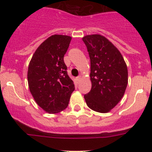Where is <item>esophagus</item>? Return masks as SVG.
Returning <instances> with one entry per match:
<instances>
[{
	"mask_svg": "<svg viewBox=\"0 0 152 152\" xmlns=\"http://www.w3.org/2000/svg\"><path fill=\"white\" fill-rule=\"evenodd\" d=\"M80 80H81V76H78V77L76 79V81L77 83H79V82H80Z\"/></svg>",
	"mask_w": 152,
	"mask_h": 152,
	"instance_id": "34e87169",
	"label": "esophagus"
}]
</instances>
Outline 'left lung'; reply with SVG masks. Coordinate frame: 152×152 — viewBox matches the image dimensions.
Instances as JSON below:
<instances>
[{
    "instance_id": "obj_1",
    "label": "left lung",
    "mask_w": 152,
    "mask_h": 152,
    "mask_svg": "<svg viewBox=\"0 0 152 152\" xmlns=\"http://www.w3.org/2000/svg\"><path fill=\"white\" fill-rule=\"evenodd\" d=\"M90 59V91L84 96L87 105L99 113L110 112L118 104L128 84V70L117 48L100 34L82 38Z\"/></svg>"
}]
</instances>
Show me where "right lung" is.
<instances>
[{"instance_id": "1", "label": "right lung", "mask_w": 152, "mask_h": 152, "mask_svg": "<svg viewBox=\"0 0 152 152\" xmlns=\"http://www.w3.org/2000/svg\"><path fill=\"white\" fill-rule=\"evenodd\" d=\"M70 40L66 35H52L38 47L29 63V90L37 104L48 113L66 109L75 90L64 62Z\"/></svg>"}]
</instances>
